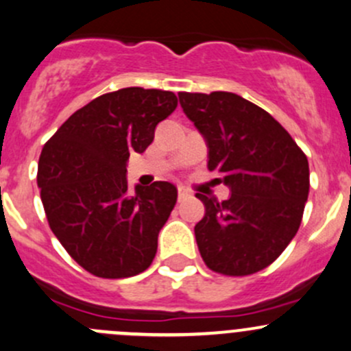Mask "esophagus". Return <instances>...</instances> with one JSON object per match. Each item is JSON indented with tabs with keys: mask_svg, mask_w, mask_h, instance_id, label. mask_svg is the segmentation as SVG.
<instances>
[{
	"mask_svg": "<svg viewBox=\"0 0 351 351\" xmlns=\"http://www.w3.org/2000/svg\"><path fill=\"white\" fill-rule=\"evenodd\" d=\"M188 197H190V193H188L185 188L180 186V188H178V202L185 200V198H188Z\"/></svg>",
	"mask_w": 351,
	"mask_h": 351,
	"instance_id": "34e87169",
	"label": "esophagus"
}]
</instances>
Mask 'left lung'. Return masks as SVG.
<instances>
[{
    "label": "left lung",
    "mask_w": 351,
    "mask_h": 351,
    "mask_svg": "<svg viewBox=\"0 0 351 351\" xmlns=\"http://www.w3.org/2000/svg\"><path fill=\"white\" fill-rule=\"evenodd\" d=\"M188 119L208 146V169L230 188L228 200L197 193L205 215L195 225L212 271L249 276L274 263L301 225L309 193L308 158L263 108L232 92H178Z\"/></svg>",
    "instance_id": "8db88e82"
}]
</instances>
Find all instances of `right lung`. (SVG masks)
<instances>
[{
	"mask_svg": "<svg viewBox=\"0 0 351 351\" xmlns=\"http://www.w3.org/2000/svg\"><path fill=\"white\" fill-rule=\"evenodd\" d=\"M176 106L169 90L119 88L75 110L43 146L36 183L47 220L70 257L97 278H131L156 256L178 190L154 182L129 193L126 165Z\"/></svg>",
	"mask_w": 351,
	"mask_h": 351,
	"instance_id": "obj_1",
	"label": "right lung"
}]
</instances>
